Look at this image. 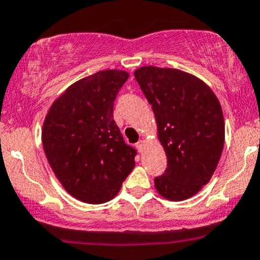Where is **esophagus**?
Wrapping results in <instances>:
<instances>
[{
    "label": "esophagus",
    "mask_w": 260,
    "mask_h": 260,
    "mask_svg": "<svg viewBox=\"0 0 260 260\" xmlns=\"http://www.w3.org/2000/svg\"><path fill=\"white\" fill-rule=\"evenodd\" d=\"M136 147H137V149H139V152H143V148H145V142L142 141V140H140L139 142L136 143Z\"/></svg>",
    "instance_id": "1"
}]
</instances>
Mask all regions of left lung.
I'll list each match as a JSON object with an SVG mask.
<instances>
[{
    "mask_svg": "<svg viewBox=\"0 0 260 260\" xmlns=\"http://www.w3.org/2000/svg\"><path fill=\"white\" fill-rule=\"evenodd\" d=\"M134 75L152 106L168 159L166 172L154 179L155 190L174 202L187 200L208 184L220 160V102L206 82L182 70L147 66Z\"/></svg>",
    "mask_w": 260,
    "mask_h": 260,
    "instance_id": "left-lung-1",
    "label": "left lung"
}]
</instances>
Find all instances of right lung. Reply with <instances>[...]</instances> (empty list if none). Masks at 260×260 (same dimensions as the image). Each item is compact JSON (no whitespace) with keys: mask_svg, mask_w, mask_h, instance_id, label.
<instances>
[{"mask_svg":"<svg viewBox=\"0 0 260 260\" xmlns=\"http://www.w3.org/2000/svg\"><path fill=\"white\" fill-rule=\"evenodd\" d=\"M127 78L124 70H100L70 85L46 114V158L64 190L81 202L113 200L135 168L136 151L113 119L115 97Z\"/></svg>","mask_w":260,"mask_h":260,"instance_id":"add662e5","label":"right lung"}]
</instances>
